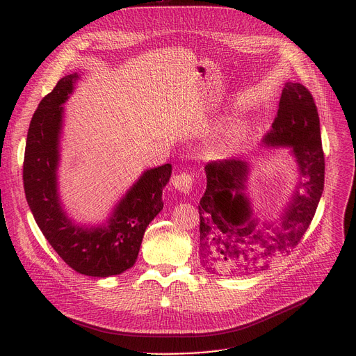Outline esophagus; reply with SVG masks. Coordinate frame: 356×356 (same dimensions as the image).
I'll return each instance as SVG.
<instances>
[{"mask_svg":"<svg viewBox=\"0 0 356 356\" xmlns=\"http://www.w3.org/2000/svg\"><path fill=\"white\" fill-rule=\"evenodd\" d=\"M193 184H194V175L193 173L181 172V173H177L173 177V186L181 193H190V190L193 188Z\"/></svg>","mask_w":356,"mask_h":356,"instance_id":"34e87169","label":"esophagus"}]
</instances>
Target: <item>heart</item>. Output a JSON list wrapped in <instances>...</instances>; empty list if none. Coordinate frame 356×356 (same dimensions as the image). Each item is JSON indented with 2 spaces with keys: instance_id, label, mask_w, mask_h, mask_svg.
<instances>
[{
  "instance_id": "b5f03b06",
  "label": "heart",
  "mask_w": 356,
  "mask_h": 356,
  "mask_svg": "<svg viewBox=\"0 0 356 356\" xmlns=\"http://www.w3.org/2000/svg\"><path fill=\"white\" fill-rule=\"evenodd\" d=\"M245 138V129L241 127H232L227 129L221 136H218L210 146V154L216 158L228 155L229 152Z\"/></svg>"
}]
</instances>
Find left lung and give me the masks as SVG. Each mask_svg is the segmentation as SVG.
I'll use <instances>...</instances> for the list:
<instances>
[{
  "mask_svg": "<svg viewBox=\"0 0 356 356\" xmlns=\"http://www.w3.org/2000/svg\"><path fill=\"white\" fill-rule=\"evenodd\" d=\"M266 146L291 147L301 180L277 224L252 218L245 195L249 165L224 159L206 166L207 188L200 200L198 257L209 272L242 276L266 270L289 255L310 227L324 190L320 117L309 88L286 83Z\"/></svg>",
  "mask_w": 356,
  "mask_h": 356,
  "instance_id": "left-lung-1",
  "label": "left lung"
}]
</instances>
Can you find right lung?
<instances>
[{
    "mask_svg": "<svg viewBox=\"0 0 356 356\" xmlns=\"http://www.w3.org/2000/svg\"><path fill=\"white\" fill-rule=\"evenodd\" d=\"M77 73L65 76L39 103L28 129L24 158V188L42 234L73 270L86 276L120 275L136 262L149 222L163 209L162 191L172 165L149 169L127 191L106 225L86 228L66 216L58 193L59 140L63 106Z\"/></svg>",
    "mask_w": 356,
    "mask_h": 356,
    "instance_id": "obj_1",
    "label": "right lung"
}]
</instances>
